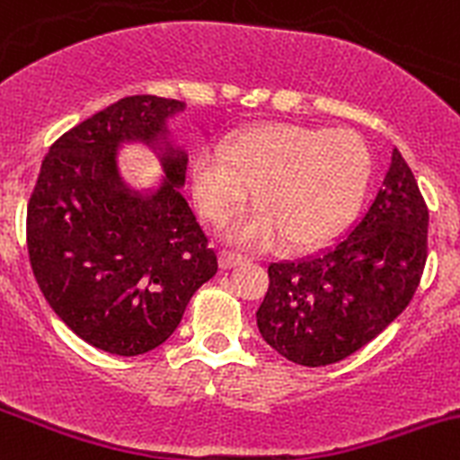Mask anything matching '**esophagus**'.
Here are the masks:
<instances>
[{
	"mask_svg": "<svg viewBox=\"0 0 460 460\" xmlns=\"http://www.w3.org/2000/svg\"><path fill=\"white\" fill-rule=\"evenodd\" d=\"M247 258L243 256V253H235V252H220V267L222 270H231V267L240 265V262H244Z\"/></svg>",
	"mask_w": 460,
	"mask_h": 460,
	"instance_id": "obj_1",
	"label": "esophagus"
}]
</instances>
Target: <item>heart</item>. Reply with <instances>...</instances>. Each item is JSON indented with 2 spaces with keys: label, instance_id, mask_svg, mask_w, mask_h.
<instances>
[{
  "label": "heart",
  "instance_id": "b5f03b06",
  "mask_svg": "<svg viewBox=\"0 0 460 460\" xmlns=\"http://www.w3.org/2000/svg\"><path fill=\"white\" fill-rule=\"evenodd\" d=\"M371 177V153L358 132L296 123L252 128L226 146L198 153L190 171L195 202L213 225L244 207L256 189L261 208L238 217L226 238L265 247L312 249L353 220Z\"/></svg>",
  "mask_w": 460,
  "mask_h": 460
}]
</instances>
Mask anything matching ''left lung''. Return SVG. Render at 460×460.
I'll return each instance as SVG.
<instances>
[{
    "instance_id": "left-lung-1",
    "label": "left lung",
    "mask_w": 460,
    "mask_h": 460,
    "mask_svg": "<svg viewBox=\"0 0 460 460\" xmlns=\"http://www.w3.org/2000/svg\"><path fill=\"white\" fill-rule=\"evenodd\" d=\"M429 211L398 148L376 199L332 247L271 262L256 312L276 353L301 367L341 362L376 339L413 298L427 262Z\"/></svg>"
}]
</instances>
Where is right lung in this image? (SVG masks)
<instances>
[{"label":"right lung","mask_w":460,"mask_h":460,"mask_svg":"<svg viewBox=\"0 0 460 460\" xmlns=\"http://www.w3.org/2000/svg\"><path fill=\"white\" fill-rule=\"evenodd\" d=\"M175 98L126 96L49 148L26 211L31 267L44 298L78 334L135 358L175 332L217 256L181 195L189 155L168 137ZM150 145L164 180L130 190L118 172L123 143Z\"/></svg>","instance_id":"1"}]
</instances>
